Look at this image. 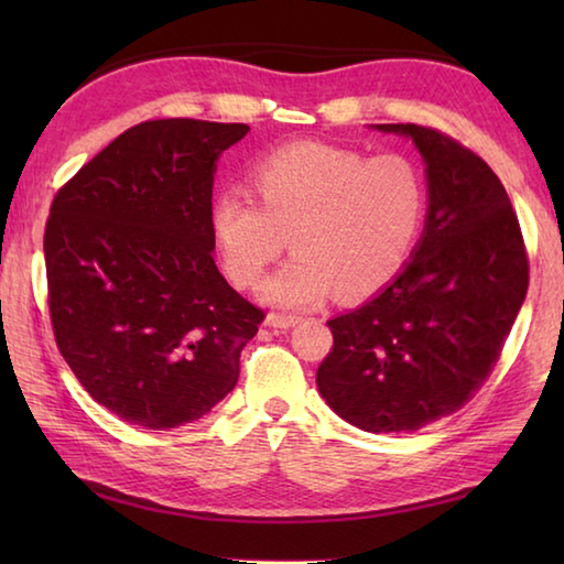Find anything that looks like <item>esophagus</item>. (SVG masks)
Returning a JSON list of instances; mask_svg holds the SVG:
<instances>
[{"mask_svg":"<svg viewBox=\"0 0 564 564\" xmlns=\"http://www.w3.org/2000/svg\"><path fill=\"white\" fill-rule=\"evenodd\" d=\"M295 323H301L299 313H279V311H273V313H269V316H265V326L279 328V330L293 328Z\"/></svg>","mask_w":564,"mask_h":564,"instance_id":"esophagus-1","label":"esophagus"}]
</instances>
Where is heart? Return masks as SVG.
Wrapping results in <instances>:
<instances>
[{
  "label": "heart",
  "mask_w": 564,
  "mask_h": 564,
  "mask_svg": "<svg viewBox=\"0 0 564 564\" xmlns=\"http://www.w3.org/2000/svg\"><path fill=\"white\" fill-rule=\"evenodd\" d=\"M251 196L214 198L212 228L224 271L253 289L289 236L293 259L265 283V299L289 308L376 293L413 253L427 214V181L405 154L301 141L251 171Z\"/></svg>",
  "instance_id": "b5f03b06"
}]
</instances>
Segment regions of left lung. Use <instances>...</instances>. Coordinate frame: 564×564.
Wrapping results in <instances>:
<instances>
[{
  "instance_id": "1",
  "label": "left lung",
  "mask_w": 564,
  "mask_h": 564,
  "mask_svg": "<svg viewBox=\"0 0 564 564\" xmlns=\"http://www.w3.org/2000/svg\"><path fill=\"white\" fill-rule=\"evenodd\" d=\"M415 141L427 171L425 231L395 281L328 321L333 348L316 383L368 433H410L473 400L524 301L530 261L508 191L447 133L378 123Z\"/></svg>"
}]
</instances>
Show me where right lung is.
<instances>
[{"mask_svg":"<svg viewBox=\"0 0 564 564\" xmlns=\"http://www.w3.org/2000/svg\"><path fill=\"white\" fill-rule=\"evenodd\" d=\"M246 123L141 121L56 191L44 228L56 348L84 390L166 431L231 393L265 318L216 269V159Z\"/></svg>","mask_w":564,"mask_h":564,"instance_id":"right-lung-1","label":"right lung"}]
</instances>
